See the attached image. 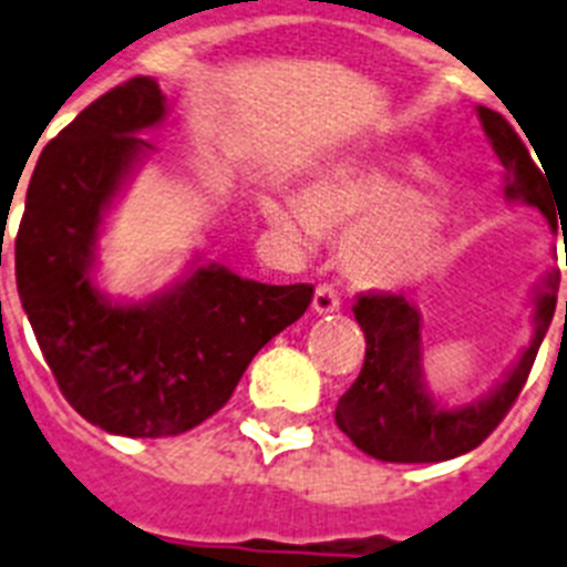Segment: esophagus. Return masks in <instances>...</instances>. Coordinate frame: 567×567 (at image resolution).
Returning a JSON list of instances; mask_svg holds the SVG:
<instances>
[{
    "label": "esophagus",
    "instance_id": "obj_1",
    "mask_svg": "<svg viewBox=\"0 0 567 567\" xmlns=\"http://www.w3.org/2000/svg\"><path fill=\"white\" fill-rule=\"evenodd\" d=\"M312 310H316L318 316H327V312H339L341 310L339 292H336L330 284H318L316 295H312Z\"/></svg>",
    "mask_w": 567,
    "mask_h": 567
}]
</instances>
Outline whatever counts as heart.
<instances>
[{
  "instance_id": "b5f03b06",
  "label": "heart",
  "mask_w": 567,
  "mask_h": 567,
  "mask_svg": "<svg viewBox=\"0 0 567 567\" xmlns=\"http://www.w3.org/2000/svg\"><path fill=\"white\" fill-rule=\"evenodd\" d=\"M425 176L420 162L341 167L310 182L303 203L269 199L266 217L301 240H310L312 228L350 231L341 249L350 278L373 289L400 287L429 269L441 243L437 210L417 199Z\"/></svg>"
}]
</instances>
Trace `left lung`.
I'll return each mask as SVG.
<instances>
[{"label": "left lung", "mask_w": 567, "mask_h": 567, "mask_svg": "<svg viewBox=\"0 0 567 567\" xmlns=\"http://www.w3.org/2000/svg\"><path fill=\"white\" fill-rule=\"evenodd\" d=\"M478 118L495 156L502 158L507 171L504 196L539 208L550 226H556V214L563 223V210L545 182L547 173L542 176L545 167H536L507 118L486 106H478ZM556 289L559 272H550L533 301L530 344L502 385H495L493 394H486L484 400L461 409H443L425 388L420 368V312L405 301V295L362 292L353 303V316L362 327L368 348L357 382L336 405V425L364 455L388 463H437L472 452L495 432V425L502 423L522 394L554 318Z\"/></svg>", "instance_id": "8db88e82"}]
</instances>
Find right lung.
<instances>
[{
	"mask_svg": "<svg viewBox=\"0 0 567 567\" xmlns=\"http://www.w3.org/2000/svg\"><path fill=\"white\" fill-rule=\"evenodd\" d=\"M153 78H133L51 138L17 231V289L60 391L81 417L124 437H173L217 414L255 353L312 301L310 284L272 287L219 264L165 292L112 303L92 284L106 208L165 118Z\"/></svg>",
	"mask_w": 567,
	"mask_h": 567,
	"instance_id": "obj_1",
	"label": "right lung"
}]
</instances>
